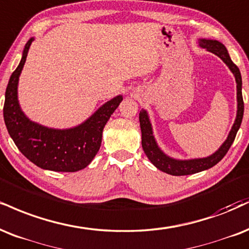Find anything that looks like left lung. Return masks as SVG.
<instances>
[{
  "label": "left lung",
  "mask_w": 249,
  "mask_h": 249,
  "mask_svg": "<svg viewBox=\"0 0 249 249\" xmlns=\"http://www.w3.org/2000/svg\"><path fill=\"white\" fill-rule=\"evenodd\" d=\"M199 46L205 49L206 51L214 53L223 60L225 64L229 66V68L234 74L235 82H236V97H238V112H236V118L234 124H233L232 130L225 140V142L220 146L215 153L210 157L203 158V159H193V160H175L167 157L166 154L158 147L157 142H155L153 132H152V125L149 123L148 115L145 110H142L139 113V122L140 128H142V145L145 154L147 155L152 163L160 169L161 172L174 176H182V175H190V174L199 173L202 170L209 169L217 164L219 161L225 157L227 151H229L231 145L234 142L236 132H238L239 127H240L242 117H244V100H242V92H241V74L236 65L230 58L229 52H227L226 47L223 44L219 43L218 40H210V39H199Z\"/></svg>",
  "instance_id": "left-lung-1"
}]
</instances>
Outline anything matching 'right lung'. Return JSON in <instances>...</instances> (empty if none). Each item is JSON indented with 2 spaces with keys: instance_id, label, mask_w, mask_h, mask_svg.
Returning <instances> with one entry per match:
<instances>
[{
  "instance_id": "obj_1",
  "label": "right lung",
  "mask_w": 249,
  "mask_h": 249,
  "mask_svg": "<svg viewBox=\"0 0 249 249\" xmlns=\"http://www.w3.org/2000/svg\"><path fill=\"white\" fill-rule=\"evenodd\" d=\"M32 41L34 38L26 43L22 60L11 74L5 90V126L24 157L36 166L53 172H77L86 168L97 154L103 128L123 97L119 95L107 102L85 123L68 130H54L31 122L19 107L17 85Z\"/></svg>"
}]
</instances>
